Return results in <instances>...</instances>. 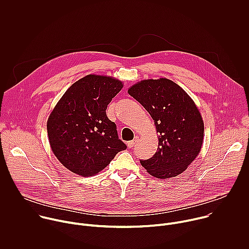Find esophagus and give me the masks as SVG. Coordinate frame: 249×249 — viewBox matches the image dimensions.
Here are the masks:
<instances>
[{
	"mask_svg": "<svg viewBox=\"0 0 249 249\" xmlns=\"http://www.w3.org/2000/svg\"><path fill=\"white\" fill-rule=\"evenodd\" d=\"M137 141H138V138H135L133 141H130V142H128V143H127V146H128V148H129V149L133 148V147L136 145Z\"/></svg>",
	"mask_w": 249,
	"mask_h": 249,
	"instance_id": "obj_1",
	"label": "esophagus"
}]
</instances>
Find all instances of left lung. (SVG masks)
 Here are the masks:
<instances>
[{
    "label": "left lung",
    "instance_id": "1",
    "mask_svg": "<svg viewBox=\"0 0 249 249\" xmlns=\"http://www.w3.org/2000/svg\"><path fill=\"white\" fill-rule=\"evenodd\" d=\"M128 92L150 113L160 137L156 154L141 164L160 179L182 173L200 153L204 137V122L192 98L163 78L141 81Z\"/></svg>",
    "mask_w": 249,
    "mask_h": 249
}]
</instances>
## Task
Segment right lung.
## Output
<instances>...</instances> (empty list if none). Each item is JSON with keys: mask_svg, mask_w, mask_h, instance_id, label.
I'll list each match as a JSON object with an SVG mask.
<instances>
[{"mask_svg": "<svg viewBox=\"0 0 249 249\" xmlns=\"http://www.w3.org/2000/svg\"><path fill=\"white\" fill-rule=\"evenodd\" d=\"M123 88L111 77L88 75L71 86L47 121L52 152L72 172L92 176L127 146L106 108Z\"/></svg>", "mask_w": 249, "mask_h": 249, "instance_id": "right-lung-1", "label": "right lung"}]
</instances>
